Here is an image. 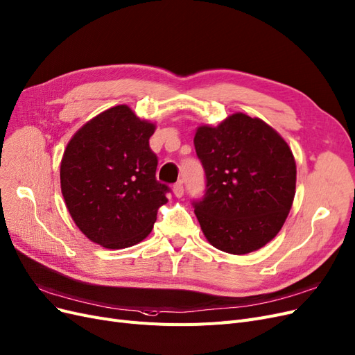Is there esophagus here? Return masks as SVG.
<instances>
[{"mask_svg":"<svg viewBox=\"0 0 355 355\" xmlns=\"http://www.w3.org/2000/svg\"><path fill=\"white\" fill-rule=\"evenodd\" d=\"M173 193H175L176 198L183 197V183L182 182H178L176 185L173 187Z\"/></svg>","mask_w":355,"mask_h":355,"instance_id":"1","label":"esophagus"}]
</instances>
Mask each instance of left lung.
<instances>
[{"instance_id": "left-lung-1", "label": "left lung", "mask_w": 355, "mask_h": 355, "mask_svg": "<svg viewBox=\"0 0 355 355\" xmlns=\"http://www.w3.org/2000/svg\"><path fill=\"white\" fill-rule=\"evenodd\" d=\"M193 145L207 178L205 197L195 202L205 239L235 255L263 248L282 229L295 197L288 142L261 119L234 113L217 126H198Z\"/></svg>"}]
</instances>
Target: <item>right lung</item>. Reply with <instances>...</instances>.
Instances as JSON below:
<instances>
[{
  "label": "right lung",
  "instance_id": "obj_1",
  "mask_svg": "<svg viewBox=\"0 0 355 355\" xmlns=\"http://www.w3.org/2000/svg\"><path fill=\"white\" fill-rule=\"evenodd\" d=\"M155 123L120 104L88 120L66 146L61 193L73 222L108 250L137 245L150 235L168 188L155 179L150 150Z\"/></svg>",
  "mask_w": 355,
  "mask_h": 355
}]
</instances>
